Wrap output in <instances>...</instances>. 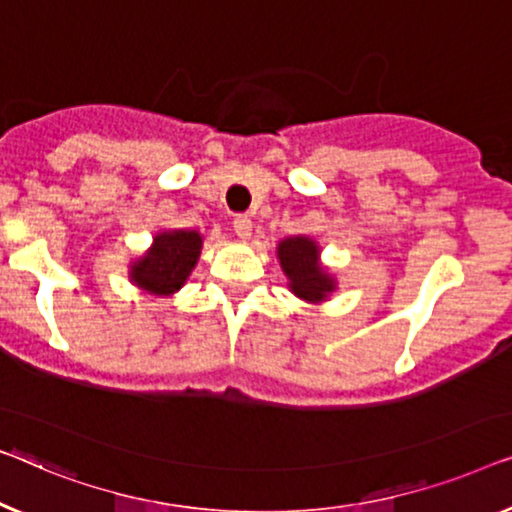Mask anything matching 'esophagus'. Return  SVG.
I'll list each match as a JSON object with an SVG mask.
<instances>
[{"instance_id":"34e87169","label":"esophagus","mask_w":512,"mask_h":512,"mask_svg":"<svg viewBox=\"0 0 512 512\" xmlns=\"http://www.w3.org/2000/svg\"><path fill=\"white\" fill-rule=\"evenodd\" d=\"M234 232L239 239L248 241L250 236H253V222H250V218H246V215H239V218H234Z\"/></svg>"}]
</instances>
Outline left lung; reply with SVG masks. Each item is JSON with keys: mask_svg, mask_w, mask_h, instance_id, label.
I'll return each instance as SVG.
<instances>
[{"mask_svg": "<svg viewBox=\"0 0 512 512\" xmlns=\"http://www.w3.org/2000/svg\"><path fill=\"white\" fill-rule=\"evenodd\" d=\"M320 246L311 236H287L278 241L276 255L280 269L287 276V287L294 297H299L306 304H322L329 299L331 292H336V278L320 259Z\"/></svg>", "mask_w": 512, "mask_h": 512, "instance_id": "left-lung-1", "label": "left lung"}]
</instances>
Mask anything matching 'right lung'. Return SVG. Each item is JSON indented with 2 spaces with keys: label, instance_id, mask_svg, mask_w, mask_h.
I'll use <instances>...</instances> for the list:
<instances>
[{
  "label": "right lung",
  "instance_id": "1",
  "mask_svg": "<svg viewBox=\"0 0 512 512\" xmlns=\"http://www.w3.org/2000/svg\"><path fill=\"white\" fill-rule=\"evenodd\" d=\"M204 236L197 229H164L146 253L127 264L129 283L150 297H174L199 262Z\"/></svg>",
  "mask_w": 512,
  "mask_h": 512
}]
</instances>
